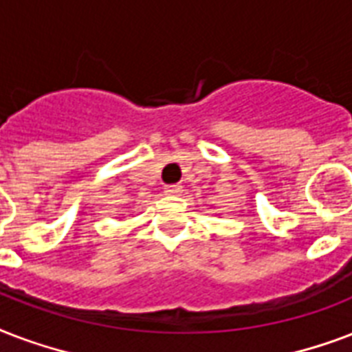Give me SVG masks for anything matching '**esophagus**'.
<instances>
[{"label": "esophagus", "mask_w": 352, "mask_h": 352, "mask_svg": "<svg viewBox=\"0 0 352 352\" xmlns=\"http://www.w3.org/2000/svg\"><path fill=\"white\" fill-rule=\"evenodd\" d=\"M182 190H184L182 185H167L165 187V195H179Z\"/></svg>", "instance_id": "1"}]
</instances>
